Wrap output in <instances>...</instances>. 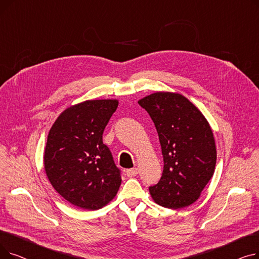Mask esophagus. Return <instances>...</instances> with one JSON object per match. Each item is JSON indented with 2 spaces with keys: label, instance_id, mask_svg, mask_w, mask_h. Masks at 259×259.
<instances>
[{
  "label": "esophagus",
  "instance_id": "esophagus-1",
  "mask_svg": "<svg viewBox=\"0 0 259 259\" xmlns=\"http://www.w3.org/2000/svg\"><path fill=\"white\" fill-rule=\"evenodd\" d=\"M138 173H139V171H138V168H132V169H128V170L126 171V174H127L128 178H133V176H137V175H138Z\"/></svg>",
  "mask_w": 259,
  "mask_h": 259
}]
</instances>
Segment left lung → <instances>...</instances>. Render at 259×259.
<instances>
[{
  "label": "left lung",
  "instance_id": "8db88e82",
  "mask_svg": "<svg viewBox=\"0 0 259 259\" xmlns=\"http://www.w3.org/2000/svg\"><path fill=\"white\" fill-rule=\"evenodd\" d=\"M139 104L154 122L164 157L161 178L149 191L159 206L188 207L214 173L216 147L209 122L180 93L155 92Z\"/></svg>",
  "mask_w": 259,
  "mask_h": 259
}]
</instances>
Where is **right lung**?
I'll return each mask as SVG.
<instances>
[{
	"label": "right lung",
	"mask_w": 259,
	"mask_h": 259,
	"mask_svg": "<svg viewBox=\"0 0 259 259\" xmlns=\"http://www.w3.org/2000/svg\"><path fill=\"white\" fill-rule=\"evenodd\" d=\"M118 106L117 100H93L64 110L52 125L44 167L56 191L73 206L98 210L116 195L120 170L103 133Z\"/></svg>",
	"instance_id": "add662e5"
}]
</instances>
